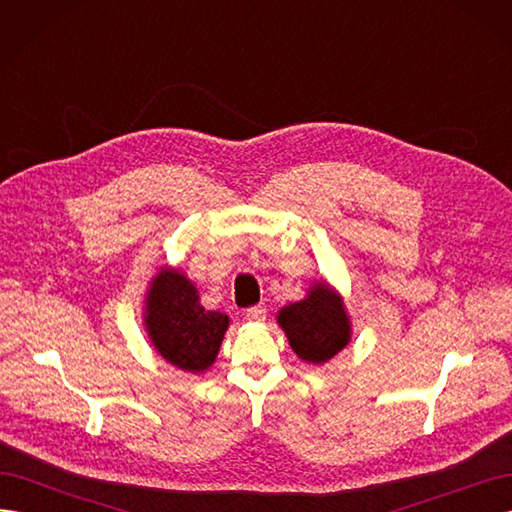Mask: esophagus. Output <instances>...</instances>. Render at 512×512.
<instances>
[{
	"label": "esophagus",
	"instance_id": "obj_1",
	"mask_svg": "<svg viewBox=\"0 0 512 512\" xmlns=\"http://www.w3.org/2000/svg\"><path fill=\"white\" fill-rule=\"evenodd\" d=\"M245 318L252 322H262L267 318V307L265 305H254L250 309H245Z\"/></svg>",
	"mask_w": 512,
	"mask_h": 512
}]
</instances>
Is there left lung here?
I'll use <instances>...</instances> for the list:
<instances>
[{"instance_id":"obj_1","label":"left lung","mask_w":512,"mask_h":512,"mask_svg":"<svg viewBox=\"0 0 512 512\" xmlns=\"http://www.w3.org/2000/svg\"><path fill=\"white\" fill-rule=\"evenodd\" d=\"M277 324L301 361L322 365L350 342L352 324L344 299L324 282L309 288L307 297L280 309Z\"/></svg>"}]
</instances>
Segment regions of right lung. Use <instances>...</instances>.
I'll list each match as a JSON object with an SVG mask.
<instances>
[{
    "instance_id": "obj_1",
    "label": "right lung",
    "mask_w": 512,
    "mask_h": 512,
    "mask_svg": "<svg viewBox=\"0 0 512 512\" xmlns=\"http://www.w3.org/2000/svg\"><path fill=\"white\" fill-rule=\"evenodd\" d=\"M145 329L164 361L200 374L220 352L228 316L200 305L196 286L183 273L162 269L145 297Z\"/></svg>"
}]
</instances>
